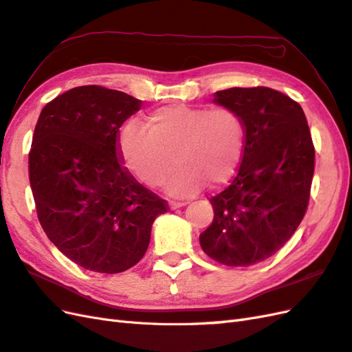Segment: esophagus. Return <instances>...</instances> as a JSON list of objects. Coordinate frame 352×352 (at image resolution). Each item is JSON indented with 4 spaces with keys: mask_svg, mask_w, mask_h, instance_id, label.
<instances>
[{
    "mask_svg": "<svg viewBox=\"0 0 352 352\" xmlns=\"http://www.w3.org/2000/svg\"><path fill=\"white\" fill-rule=\"evenodd\" d=\"M187 205V202H178V201H170L169 202V206L170 210H177V208H182V206Z\"/></svg>",
    "mask_w": 352,
    "mask_h": 352,
    "instance_id": "1",
    "label": "esophagus"
}]
</instances>
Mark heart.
<instances>
[{
	"mask_svg": "<svg viewBox=\"0 0 352 352\" xmlns=\"http://www.w3.org/2000/svg\"><path fill=\"white\" fill-rule=\"evenodd\" d=\"M247 129L230 107L173 104L147 114V126L128 123L120 132L119 153L133 177L148 187L165 182L174 196L195 193L204 182L211 187L229 183L245 150Z\"/></svg>",
	"mask_w": 352,
	"mask_h": 352,
	"instance_id": "obj_1",
	"label": "heart"
}]
</instances>
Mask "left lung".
<instances>
[{
    "label": "left lung",
    "mask_w": 352,
    "mask_h": 352,
    "mask_svg": "<svg viewBox=\"0 0 352 352\" xmlns=\"http://www.w3.org/2000/svg\"><path fill=\"white\" fill-rule=\"evenodd\" d=\"M214 102L245 123V150L229 187L211 197L214 220L199 236L206 256L226 266L263 262L305 217L315 148L302 107L275 89L230 87Z\"/></svg>",
    "instance_id": "1"
}]
</instances>
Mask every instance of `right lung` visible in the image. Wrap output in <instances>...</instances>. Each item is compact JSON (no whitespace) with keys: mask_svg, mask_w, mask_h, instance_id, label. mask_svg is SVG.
<instances>
[{"mask_svg":"<svg viewBox=\"0 0 352 352\" xmlns=\"http://www.w3.org/2000/svg\"><path fill=\"white\" fill-rule=\"evenodd\" d=\"M141 101L120 90L78 86L44 105L28 157L37 217L74 263L119 274L146 254L151 224L168 202L122 165L119 129Z\"/></svg>","mask_w":352,"mask_h":352,"instance_id":"obj_1","label":"right lung"}]
</instances>
